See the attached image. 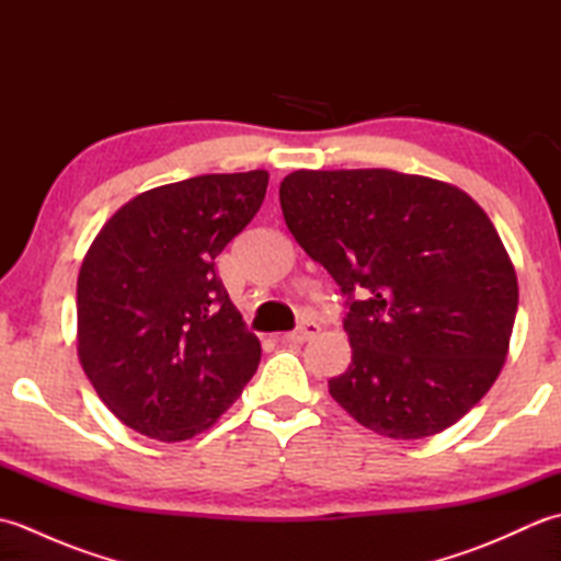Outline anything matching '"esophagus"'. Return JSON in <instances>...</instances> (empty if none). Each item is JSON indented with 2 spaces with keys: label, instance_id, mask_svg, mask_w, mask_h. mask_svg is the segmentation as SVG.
I'll use <instances>...</instances> for the list:
<instances>
[{
  "label": "esophagus",
  "instance_id": "34e87169",
  "mask_svg": "<svg viewBox=\"0 0 561 561\" xmlns=\"http://www.w3.org/2000/svg\"><path fill=\"white\" fill-rule=\"evenodd\" d=\"M318 323H313V320H304V323L296 328L294 332H284V335H279V342H294V344H304L311 337L318 335Z\"/></svg>",
  "mask_w": 561,
  "mask_h": 561
}]
</instances>
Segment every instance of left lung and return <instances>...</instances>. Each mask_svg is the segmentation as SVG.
Returning <instances> with one entry per match:
<instances>
[{
  "mask_svg": "<svg viewBox=\"0 0 561 561\" xmlns=\"http://www.w3.org/2000/svg\"><path fill=\"white\" fill-rule=\"evenodd\" d=\"M279 202L296 243L347 296L352 364L330 396L402 440L468 414L502 371L518 308L516 270L478 202L388 169L294 171Z\"/></svg>",
  "mask_w": 561,
  "mask_h": 561,
  "instance_id": "obj_1",
  "label": "left lung"
}]
</instances>
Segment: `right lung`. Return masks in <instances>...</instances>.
<instances>
[{"label":"right lung","instance_id":"right-lung-1","mask_svg":"<svg viewBox=\"0 0 561 561\" xmlns=\"http://www.w3.org/2000/svg\"><path fill=\"white\" fill-rule=\"evenodd\" d=\"M270 173H211L129 199L77 282L83 374L117 420L159 440L205 432L257 371L260 340L214 270L255 217Z\"/></svg>","mask_w":561,"mask_h":561}]
</instances>
